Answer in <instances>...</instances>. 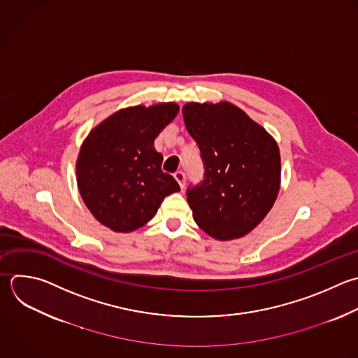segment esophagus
<instances>
[{"instance_id":"esophagus-1","label":"esophagus","mask_w":358,"mask_h":358,"mask_svg":"<svg viewBox=\"0 0 358 358\" xmlns=\"http://www.w3.org/2000/svg\"><path fill=\"white\" fill-rule=\"evenodd\" d=\"M175 179H176V182L179 183V186H180V189H183L185 187V185H186V175H185V172H182V171H178V172H175Z\"/></svg>"}]
</instances>
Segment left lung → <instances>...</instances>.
<instances>
[{"mask_svg": "<svg viewBox=\"0 0 358 358\" xmlns=\"http://www.w3.org/2000/svg\"><path fill=\"white\" fill-rule=\"evenodd\" d=\"M182 113L204 165L203 182L186 193L193 218L218 241L241 238L260 224L277 199L278 145L229 102H189Z\"/></svg>", "mask_w": 358, "mask_h": 358, "instance_id": "obj_1", "label": "left lung"}]
</instances>
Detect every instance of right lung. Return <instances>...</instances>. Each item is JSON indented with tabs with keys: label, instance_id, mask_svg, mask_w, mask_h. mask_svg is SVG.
Segmentation results:
<instances>
[{
	"label": "right lung",
	"instance_id": "obj_1",
	"mask_svg": "<svg viewBox=\"0 0 358 358\" xmlns=\"http://www.w3.org/2000/svg\"><path fill=\"white\" fill-rule=\"evenodd\" d=\"M173 102L122 109L85 138L77 159L80 194L92 215L115 232L145 225L162 200L179 192L173 176L162 172L157 136L176 117Z\"/></svg>",
	"mask_w": 358,
	"mask_h": 358
}]
</instances>
